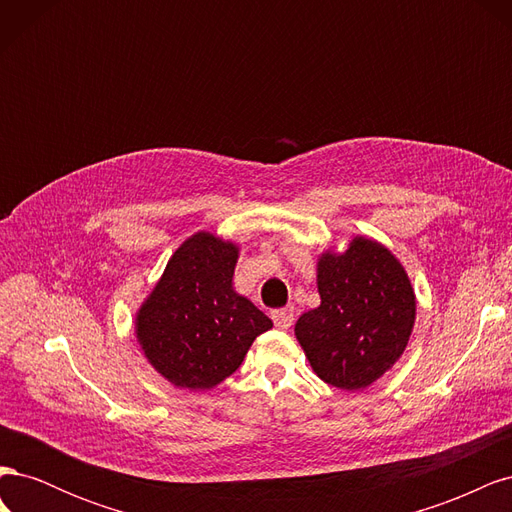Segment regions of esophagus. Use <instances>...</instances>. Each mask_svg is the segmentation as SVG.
<instances>
[{
  "label": "esophagus",
  "mask_w": 512,
  "mask_h": 512,
  "mask_svg": "<svg viewBox=\"0 0 512 512\" xmlns=\"http://www.w3.org/2000/svg\"><path fill=\"white\" fill-rule=\"evenodd\" d=\"M275 327L277 329H290L294 324V307H284V309H275L271 314Z\"/></svg>",
  "instance_id": "34e87169"
}]
</instances>
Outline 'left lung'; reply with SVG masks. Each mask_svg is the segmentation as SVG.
I'll list each match as a JSON object with an SVG mask.
<instances>
[{
	"instance_id": "1",
	"label": "left lung",
	"mask_w": 512,
	"mask_h": 512,
	"mask_svg": "<svg viewBox=\"0 0 512 512\" xmlns=\"http://www.w3.org/2000/svg\"><path fill=\"white\" fill-rule=\"evenodd\" d=\"M320 307L294 333L318 378L344 391L376 382L412 333L416 301L406 271L376 241L354 239L342 256L318 262Z\"/></svg>"
}]
</instances>
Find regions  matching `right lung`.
<instances>
[{
    "instance_id": "1",
    "label": "right lung",
    "mask_w": 512,
    "mask_h": 512,
    "mask_svg": "<svg viewBox=\"0 0 512 512\" xmlns=\"http://www.w3.org/2000/svg\"><path fill=\"white\" fill-rule=\"evenodd\" d=\"M237 247L198 232L168 260L136 318L138 342L181 389H211L237 371L273 322L232 290Z\"/></svg>"
}]
</instances>
